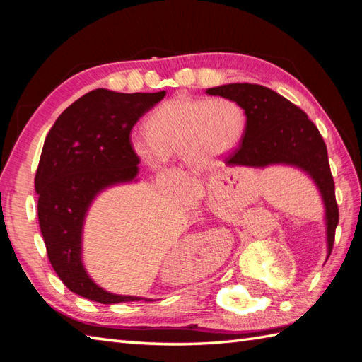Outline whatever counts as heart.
<instances>
[{
    "mask_svg": "<svg viewBox=\"0 0 362 362\" xmlns=\"http://www.w3.org/2000/svg\"><path fill=\"white\" fill-rule=\"evenodd\" d=\"M247 117L230 98L194 99L175 96L158 104L144 121V136L132 138L135 156L151 168L183 156L189 165L209 166L235 148Z\"/></svg>",
    "mask_w": 362,
    "mask_h": 362,
    "instance_id": "1",
    "label": "heart"
}]
</instances>
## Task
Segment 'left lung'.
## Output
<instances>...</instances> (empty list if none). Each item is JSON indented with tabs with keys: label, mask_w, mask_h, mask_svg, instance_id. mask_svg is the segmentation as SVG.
I'll use <instances>...</instances> for the list:
<instances>
[{
	"label": "left lung",
	"mask_w": 362,
	"mask_h": 362,
	"mask_svg": "<svg viewBox=\"0 0 362 362\" xmlns=\"http://www.w3.org/2000/svg\"><path fill=\"white\" fill-rule=\"evenodd\" d=\"M206 93L233 99L247 117L240 146L224 158L227 166L264 168L284 163L302 168L313 177L325 204L329 255L339 209L327 146L308 115L276 91L258 83H228L209 88Z\"/></svg>",
	"instance_id": "8db88e82"
}]
</instances>
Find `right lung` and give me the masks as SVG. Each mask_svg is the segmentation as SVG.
Wrapping results in <instances>:
<instances>
[{
    "mask_svg": "<svg viewBox=\"0 0 362 362\" xmlns=\"http://www.w3.org/2000/svg\"><path fill=\"white\" fill-rule=\"evenodd\" d=\"M165 95V90H91L60 115L45 140L35 191L46 253L65 286L93 302L112 305L146 300L110 294L96 286L82 266L81 235L88 205L99 191L136 175L140 158L130 144V130Z\"/></svg>",
    "mask_w": 362,
    "mask_h": 362,
    "instance_id": "1",
    "label": "right lung"
}]
</instances>
